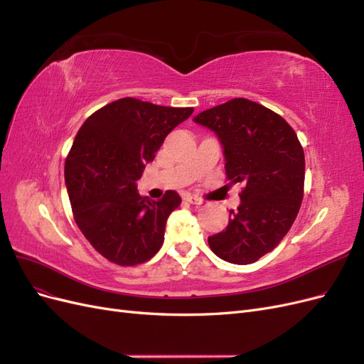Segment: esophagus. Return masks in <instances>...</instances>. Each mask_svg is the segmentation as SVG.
<instances>
[{"instance_id": "obj_1", "label": "esophagus", "mask_w": 364, "mask_h": 364, "mask_svg": "<svg viewBox=\"0 0 364 364\" xmlns=\"http://www.w3.org/2000/svg\"><path fill=\"white\" fill-rule=\"evenodd\" d=\"M183 200L191 203V205H202L203 203V200L200 199V197H196V196H191V194H185L183 196Z\"/></svg>"}]
</instances>
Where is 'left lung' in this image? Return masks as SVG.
Here are the masks:
<instances>
[{"label": "left lung", "instance_id": "8db88e82", "mask_svg": "<svg viewBox=\"0 0 364 364\" xmlns=\"http://www.w3.org/2000/svg\"><path fill=\"white\" fill-rule=\"evenodd\" d=\"M225 149L226 181L241 183L238 211L208 238L218 258L252 264L287 235L304 199L305 156L293 127L247 98H232L194 117Z\"/></svg>", "mask_w": 364, "mask_h": 364}]
</instances>
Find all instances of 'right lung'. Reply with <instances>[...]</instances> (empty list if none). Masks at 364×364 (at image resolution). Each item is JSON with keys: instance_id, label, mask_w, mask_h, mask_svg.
<instances>
[{"instance_id": "obj_1", "label": "right lung", "mask_w": 364, "mask_h": 364, "mask_svg": "<svg viewBox=\"0 0 364 364\" xmlns=\"http://www.w3.org/2000/svg\"><path fill=\"white\" fill-rule=\"evenodd\" d=\"M193 112L126 97L98 109L77 132L65 183L77 226L107 261L136 266L161 249L165 223L182 199L168 190L149 200L135 182L165 136Z\"/></svg>"}]
</instances>
